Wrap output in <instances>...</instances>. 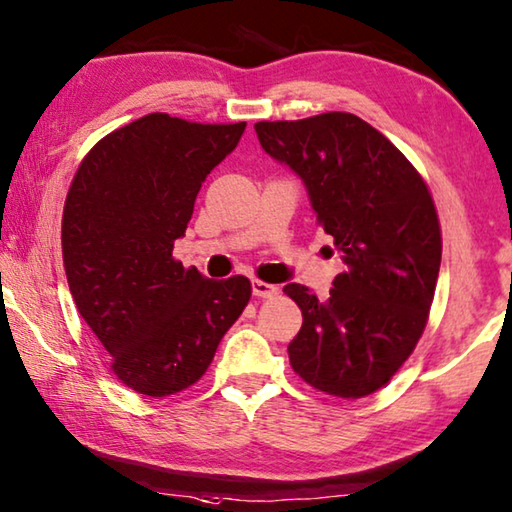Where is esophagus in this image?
Listing matches in <instances>:
<instances>
[{"label": "esophagus", "mask_w": 512, "mask_h": 512, "mask_svg": "<svg viewBox=\"0 0 512 512\" xmlns=\"http://www.w3.org/2000/svg\"><path fill=\"white\" fill-rule=\"evenodd\" d=\"M250 289H253V296H257V298H271L278 294V287L269 285V282H262V280L250 282Z\"/></svg>", "instance_id": "esophagus-1"}]
</instances>
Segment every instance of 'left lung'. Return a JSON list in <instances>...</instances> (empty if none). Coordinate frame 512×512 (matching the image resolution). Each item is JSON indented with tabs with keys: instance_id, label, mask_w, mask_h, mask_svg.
Wrapping results in <instances>:
<instances>
[{
	"instance_id": "obj_1",
	"label": "left lung",
	"mask_w": 512,
	"mask_h": 512,
	"mask_svg": "<svg viewBox=\"0 0 512 512\" xmlns=\"http://www.w3.org/2000/svg\"><path fill=\"white\" fill-rule=\"evenodd\" d=\"M255 132L305 184L344 262L326 300L296 282L285 287L303 312L287 348L291 367L332 396L373 394L426 328L442 259L431 193L392 141L353 113L264 120Z\"/></svg>"
}]
</instances>
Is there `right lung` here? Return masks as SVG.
<instances>
[{"instance_id": "obj_1", "label": "right lung", "mask_w": 512, "mask_h": 512, "mask_svg": "<svg viewBox=\"0 0 512 512\" xmlns=\"http://www.w3.org/2000/svg\"><path fill=\"white\" fill-rule=\"evenodd\" d=\"M243 129L148 113L104 136L72 180L61 227L70 294L134 392L200 380L248 305V278L207 280L173 259L202 182Z\"/></svg>"}]
</instances>
